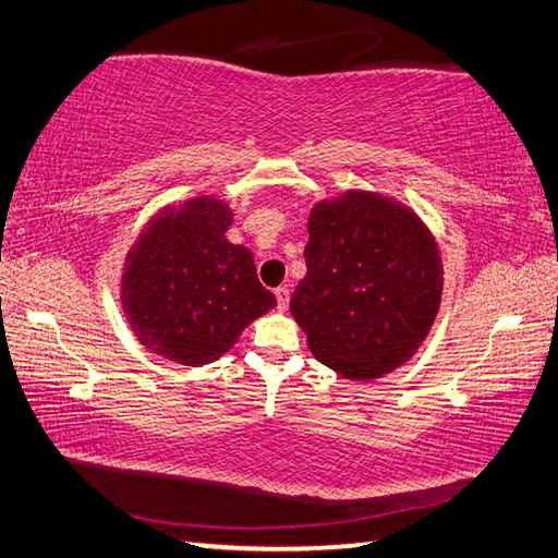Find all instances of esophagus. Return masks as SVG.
<instances>
[{
  "instance_id": "obj_1",
  "label": "esophagus",
  "mask_w": 558,
  "mask_h": 558,
  "mask_svg": "<svg viewBox=\"0 0 558 558\" xmlns=\"http://www.w3.org/2000/svg\"><path fill=\"white\" fill-rule=\"evenodd\" d=\"M275 295H277V305H279V311H287V307H289V301H291V291H289L287 287H279V289L275 291Z\"/></svg>"
}]
</instances>
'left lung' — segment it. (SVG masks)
Listing matches in <instances>:
<instances>
[{
	"label": "left lung",
	"instance_id": "8db88e82",
	"mask_svg": "<svg viewBox=\"0 0 558 558\" xmlns=\"http://www.w3.org/2000/svg\"><path fill=\"white\" fill-rule=\"evenodd\" d=\"M307 231V275L291 315L313 355L349 379L389 375L437 317L444 269L435 239L405 205L365 191L317 203Z\"/></svg>",
	"mask_w": 558,
	"mask_h": 558
}]
</instances>
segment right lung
<instances>
[{
    "label": "right lung",
    "mask_w": 558,
    "mask_h": 558,
    "mask_svg": "<svg viewBox=\"0 0 558 558\" xmlns=\"http://www.w3.org/2000/svg\"><path fill=\"white\" fill-rule=\"evenodd\" d=\"M231 219L227 203L203 195L159 213L131 247L121 303L147 351L181 365L213 363L277 305L251 251L227 241Z\"/></svg>",
    "instance_id": "add662e5"
}]
</instances>
